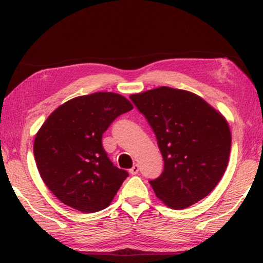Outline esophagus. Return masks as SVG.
I'll use <instances>...</instances> for the list:
<instances>
[{"label": "esophagus", "mask_w": 263, "mask_h": 263, "mask_svg": "<svg viewBox=\"0 0 263 263\" xmlns=\"http://www.w3.org/2000/svg\"><path fill=\"white\" fill-rule=\"evenodd\" d=\"M138 172H139V165H138V164H135V165H133V167L130 169V174H131V175H137V174H138Z\"/></svg>", "instance_id": "1"}]
</instances>
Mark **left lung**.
<instances>
[{
  "mask_svg": "<svg viewBox=\"0 0 263 263\" xmlns=\"http://www.w3.org/2000/svg\"><path fill=\"white\" fill-rule=\"evenodd\" d=\"M130 99L157 138L164 169L150 184L170 209L182 210L207 197L223 177L231 132L223 114L191 91L160 87Z\"/></svg>",
  "mask_w": 263,
  "mask_h": 263,
  "instance_id": "8db88e82",
  "label": "left lung"
}]
</instances>
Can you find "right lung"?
I'll use <instances>...</instances> for the list:
<instances>
[{
	"instance_id": "obj_1",
	"label": "right lung",
	"mask_w": 263,
	"mask_h": 263,
	"mask_svg": "<svg viewBox=\"0 0 263 263\" xmlns=\"http://www.w3.org/2000/svg\"><path fill=\"white\" fill-rule=\"evenodd\" d=\"M133 108L110 91L77 96L50 114L35 135L34 158L44 183L63 204L84 213L108 207L127 172L113 165L102 135Z\"/></svg>"
}]
</instances>
